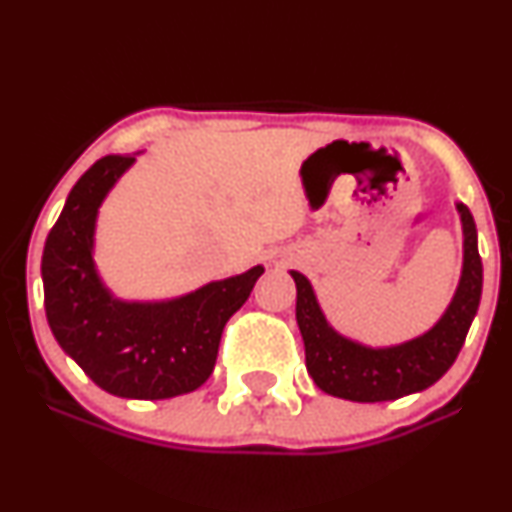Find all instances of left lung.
Wrapping results in <instances>:
<instances>
[{
	"instance_id": "1",
	"label": "left lung",
	"mask_w": 512,
	"mask_h": 512,
	"mask_svg": "<svg viewBox=\"0 0 512 512\" xmlns=\"http://www.w3.org/2000/svg\"><path fill=\"white\" fill-rule=\"evenodd\" d=\"M464 233L462 279L445 315L421 337L387 349H370L342 337L322 315L313 286L301 272L296 281V320L305 344V366L322 392L351 402H390L438 383L460 354L481 301L477 226L472 211L457 204Z\"/></svg>"
}]
</instances>
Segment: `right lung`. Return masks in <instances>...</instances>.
Wrapping results in <instances>:
<instances>
[{
    "label": "right lung",
    "mask_w": 512,
    "mask_h": 512,
    "mask_svg": "<svg viewBox=\"0 0 512 512\" xmlns=\"http://www.w3.org/2000/svg\"><path fill=\"white\" fill-rule=\"evenodd\" d=\"M134 156H103L69 192L43 250L45 315L81 370L105 392L168 399L207 383L228 317L248 301L264 267L163 303L117 301L93 267V228L103 197Z\"/></svg>",
    "instance_id": "add662e5"
}]
</instances>
